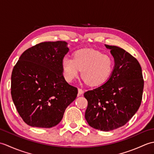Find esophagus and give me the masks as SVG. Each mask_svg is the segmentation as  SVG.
I'll return each instance as SVG.
<instances>
[{
	"mask_svg": "<svg viewBox=\"0 0 154 154\" xmlns=\"http://www.w3.org/2000/svg\"><path fill=\"white\" fill-rule=\"evenodd\" d=\"M83 94V91L81 89H78V96H80Z\"/></svg>",
	"mask_w": 154,
	"mask_h": 154,
	"instance_id": "esophagus-1",
	"label": "esophagus"
}]
</instances>
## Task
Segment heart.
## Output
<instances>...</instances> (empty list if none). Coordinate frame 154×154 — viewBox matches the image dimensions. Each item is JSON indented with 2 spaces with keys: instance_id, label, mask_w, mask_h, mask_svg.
Returning <instances> with one entry per match:
<instances>
[{
  "instance_id": "1",
  "label": "heart",
  "mask_w": 154,
  "mask_h": 154,
  "mask_svg": "<svg viewBox=\"0 0 154 154\" xmlns=\"http://www.w3.org/2000/svg\"><path fill=\"white\" fill-rule=\"evenodd\" d=\"M114 61L108 55L99 51L83 49L75 51L73 59L65 56L61 61L65 79L71 82L79 76L89 86H99L106 83L114 69Z\"/></svg>"
}]
</instances>
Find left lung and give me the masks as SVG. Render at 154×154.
Wrapping results in <instances>:
<instances>
[{"label":"left lung","instance_id":"left-lung-1","mask_svg":"<svg viewBox=\"0 0 154 154\" xmlns=\"http://www.w3.org/2000/svg\"><path fill=\"white\" fill-rule=\"evenodd\" d=\"M114 57L112 73L105 83L88 91L85 119L94 129L109 132L132 119L141 104L143 89L139 62L122 48L105 45Z\"/></svg>","mask_w":154,"mask_h":154}]
</instances>
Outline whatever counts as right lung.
Masks as SVG:
<instances>
[{
  "instance_id": "add662e5",
  "label": "right lung",
  "mask_w": 154,
  "mask_h": 154,
  "mask_svg": "<svg viewBox=\"0 0 154 154\" xmlns=\"http://www.w3.org/2000/svg\"><path fill=\"white\" fill-rule=\"evenodd\" d=\"M69 49L64 41L42 42L20 57L11 75V95L28 125L51 128L63 119L78 91L63 75L61 61Z\"/></svg>"
}]
</instances>
